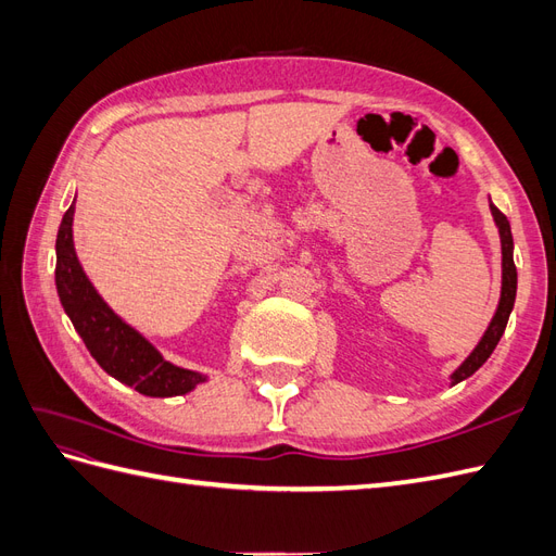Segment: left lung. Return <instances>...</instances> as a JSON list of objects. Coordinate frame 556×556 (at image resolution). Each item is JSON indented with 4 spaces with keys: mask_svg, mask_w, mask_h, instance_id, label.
Returning <instances> with one entry per match:
<instances>
[{
    "mask_svg": "<svg viewBox=\"0 0 556 556\" xmlns=\"http://www.w3.org/2000/svg\"><path fill=\"white\" fill-rule=\"evenodd\" d=\"M490 211L494 217V225L498 229V239H501V296H498V304L494 311V317L490 327L484 329L482 339L478 341V345L470 350V355L454 368L452 376H450V384H457L466 378L473 376L478 368L490 359V355L494 352V348L498 345L503 331H506L508 325V317L513 313L515 306V296H517V268H515V260H513V231H510V223L508 217L503 215L490 199Z\"/></svg>",
    "mask_w": 556,
    "mask_h": 556,
    "instance_id": "8db88e82",
    "label": "left lung"
}]
</instances>
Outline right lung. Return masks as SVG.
<instances>
[{
    "label": "right lung",
    "mask_w": 556,
    "mask_h": 556,
    "mask_svg": "<svg viewBox=\"0 0 556 556\" xmlns=\"http://www.w3.org/2000/svg\"><path fill=\"white\" fill-rule=\"evenodd\" d=\"M76 199L64 213L55 241V288L64 313L104 371L143 396H180L208 378L176 366L143 333L117 315L83 271L74 248Z\"/></svg>",
    "instance_id": "add662e5"
}]
</instances>
